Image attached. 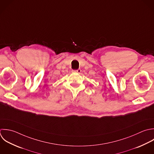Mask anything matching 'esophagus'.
Here are the masks:
<instances>
[{"mask_svg": "<svg viewBox=\"0 0 154 154\" xmlns=\"http://www.w3.org/2000/svg\"><path fill=\"white\" fill-rule=\"evenodd\" d=\"M81 71H82V70L80 69H79L77 70H72L73 72H76V73H79V74H80L81 72Z\"/></svg>", "mask_w": 154, "mask_h": 154, "instance_id": "esophagus-1", "label": "esophagus"}]
</instances>
